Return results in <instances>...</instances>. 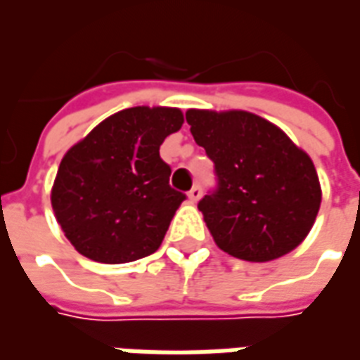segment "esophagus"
Returning a JSON list of instances; mask_svg holds the SVG:
<instances>
[{
    "label": "esophagus",
    "instance_id": "1",
    "mask_svg": "<svg viewBox=\"0 0 360 360\" xmlns=\"http://www.w3.org/2000/svg\"><path fill=\"white\" fill-rule=\"evenodd\" d=\"M187 196L191 202H198V200H200V196H202V191H200V187H198V185H195V187L188 191Z\"/></svg>",
    "mask_w": 360,
    "mask_h": 360
}]
</instances>
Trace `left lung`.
<instances>
[{
    "label": "left lung",
    "instance_id": "obj_1",
    "mask_svg": "<svg viewBox=\"0 0 360 360\" xmlns=\"http://www.w3.org/2000/svg\"><path fill=\"white\" fill-rule=\"evenodd\" d=\"M185 115L218 175L216 193L204 196L198 210L219 249L249 262L297 249L322 202L309 154L250 111L188 110Z\"/></svg>",
    "mask_w": 360,
    "mask_h": 360
}]
</instances>
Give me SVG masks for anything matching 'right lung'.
Listing matches in <instances>:
<instances>
[{"mask_svg":"<svg viewBox=\"0 0 360 360\" xmlns=\"http://www.w3.org/2000/svg\"><path fill=\"white\" fill-rule=\"evenodd\" d=\"M177 108L136 105L96 125L67 150L51 187V208L82 257L125 264L156 252L185 195L169 187L160 158L183 125Z\"/></svg>","mask_w":360,"mask_h":360,"instance_id":"1","label":"right lung"}]
</instances>
